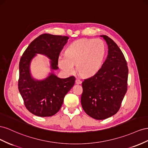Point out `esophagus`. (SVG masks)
Returning a JSON list of instances; mask_svg holds the SVG:
<instances>
[{"mask_svg": "<svg viewBox=\"0 0 148 148\" xmlns=\"http://www.w3.org/2000/svg\"><path fill=\"white\" fill-rule=\"evenodd\" d=\"M81 83H82V81H81L80 79H77L76 80H75V84H81Z\"/></svg>", "mask_w": 148, "mask_h": 148, "instance_id": "34e87169", "label": "esophagus"}]
</instances>
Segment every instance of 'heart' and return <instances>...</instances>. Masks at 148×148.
Wrapping results in <instances>:
<instances>
[{
	"label": "heart",
	"instance_id": "b5f03b06",
	"mask_svg": "<svg viewBox=\"0 0 148 148\" xmlns=\"http://www.w3.org/2000/svg\"><path fill=\"white\" fill-rule=\"evenodd\" d=\"M105 56V46L102 40L81 39L73 42L66 50V56L60 55L58 66L65 73L75 71V66L79 74L91 76L102 66Z\"/></svg>",
	"mask_w": 148,
	"mask_h": 148
}]
</instances>
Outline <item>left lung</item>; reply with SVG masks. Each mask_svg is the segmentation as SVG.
<instances>
[{
    "instance_id": "left-lung-1",
    "label": "left lung",
    "mask_w": 148,
    "mask_h": 148,
    "mask_svg": "<svg viewBox=\"0 0 148 148\" xmlns=\"http://www.w3.org/2000/svg\"><path fill=\"white\" fill-rule=\"evenodd\" d=\"M108 45V55L101 68L82 83V108L88 116L104 120L119 110L127 91L128 68L125 56L110 38L100 35Z\"/></svg>"
}]
</instances>
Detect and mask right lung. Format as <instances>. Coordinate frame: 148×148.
I'll return each mask as SVG.
<instances>
[{
    "label": "right lung",
    "mask_w": 148,
    "mask_h": 148,
    "mask_svg": "<svg viewBox=\"0 0 148 148\" xmlns=\"http://www.w3.org/2000/svg\"><path fill=\"white\" fill-rule=\"evenodd\" d=\"M69 38L45 33L29 45L19 63L18 90L28 110L38 116H53L60 110L65 95L73 87L74 76L61 79L54 74L58 69V59ZM37 53L43 54L51 60L52 72L43 80L33 78L30 64Z\"/></svg>",
    "instance_id": "add662e5"
}]
</instances>
